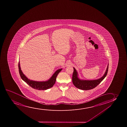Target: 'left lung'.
<instances>
[{"mask_svg": "<svg viewBox=\"0 0 127 127\" xmlns=\"http://www.w3.org/2000/svg\"><path fill=\"white\" fill-rule=\"evenodd\" d=\"M109 64L107 66V69L103 76L98 79L93 80H87L81 79L78 78V75L76 70L73 67L74 71L72 77V83L75 87L78 89L82 90H87L93 89L96 87L105 78L107 75L108 69Z\"/></svg>", "mask_w": 127, "mask_h": 127, "instance_id": "8db88e82", "label": "left lung"}]
</instances>
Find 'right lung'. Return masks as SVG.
<instances>
[{
  "label": "right lung",
  "instance_id": "1",
  "mask_svg": "<svg viewBox=\"0 0 127 127\" xmlns=\"http://www.w3.org/2000/svg\"><path fill=\"white\" fill-rule=\"evenodd\" d=\"M19 71L20 77L30 87L38 90H46L49 89L53 86L55 84L56 77L58 73L61 71L62 69H58L53 74L52 77L47 81H33L28 78L23 73L20 68V63L19 61Z\"/></svg>",
  "mask_w": 127,
  "mask_h": 127
}]
</instances>
